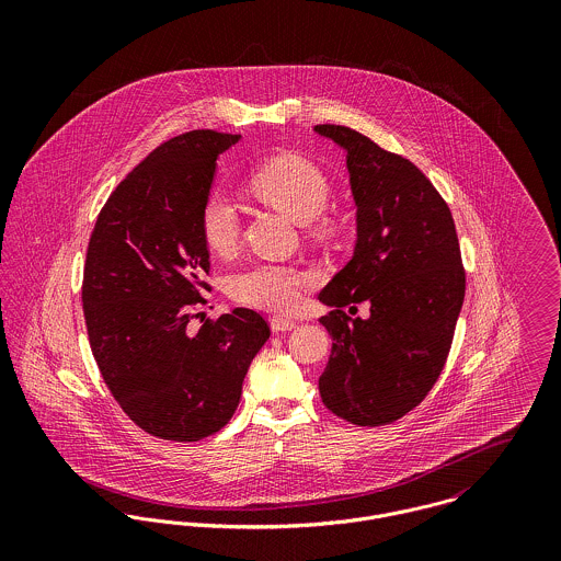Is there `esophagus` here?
I'll list each match as a JSON object with an SVG mask.
<instances>
[{"label":"esophagus","mask_w":561,"mask_h":561,"mask_svg":"<svg viewBox=\"0 0 561 561\" xmlns=\"http://www.w3.org/2000/svg\"><path fill=\"white\" fill-rule=\"evenodd\" d=\"M270 325L274 332H287V330H294L298 323L289 318H272Z\"/></svg>","instance_id":"esophagus-1"}]
</instances>
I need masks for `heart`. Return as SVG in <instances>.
Returning a JSON list of instances; mask_svg holds the SVG:
<instances>
[{"instance_id": "1", "label": "heart", "mask_w": 561, "mask_h": 561, "mask_svg": "<svg viewBox=\"0 0 561 561\" xmlns=\"http://www.w3.org/2000/svg\"><path fill=\"white\" fill-rule=\"evenodd\" d=\"M250 190L265 203L285 211L298 222H311L320 233L332 231V218L321 214L330 198V181L316 161L296 153H280L259 163L248 179ZM201 233L205 243L229 254L241 233L238 205L225 192H211L201 207ZM311 274L283 263H252L236 272L229 280L233 300L252 309L289 313L300 300Z\"/></svg>"}]
</instances>
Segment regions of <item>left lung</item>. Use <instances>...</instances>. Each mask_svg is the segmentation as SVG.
Here are the masks:
<instances>
[{"instance_id": "left-lung-1", "label": "left lung", "mask_w": 561, "mask_h": 561, "mask_svg": "<svg viewBox=\"0 0 561 561\" xmlns=\"http://www.w3.org/2000/svg\"><path fill=\"white\" fill-rule=\"evenodd\" d=\"M347 153L356 245L323 287L332 336L321 401L354 425H387L419 405L438 380L465 302V267L451 211L412 161L367 136L318 125ZM367 301V321L350 319Z\"/></svg>"}]
</instances>
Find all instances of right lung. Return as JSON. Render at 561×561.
Returning <instances> with one entry per match:
<instances>
[{"instance_id": "right-lung-1", "label": "right lung", "mask_w": 561, "mask_h": 561, "mask_svg": "<svg viewBox=\"0 0 561 561\" xmlns=\"http://www.w3.org/2000/svg\"><path fill=\"white\" fill-rule=\"evenodd\" d=\"M238 140L211 129L165 140L110 194L88 241L81 302L92 356L127 416L163 440L222 430L270 339L250 309L187 328L209 289L201 207L218 156Z\"/></svg>"}]
</instances>
